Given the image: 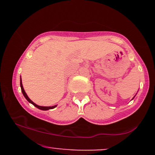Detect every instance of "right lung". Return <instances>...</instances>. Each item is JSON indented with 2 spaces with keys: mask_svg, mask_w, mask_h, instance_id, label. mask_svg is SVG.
<instances>
[{
  "mask_svg": "<svg viewBox=\"0 0 155 155\" xmlns=\"http://www.w3.org/2000/svg\"><path fill=\"white\" fill-rule=\"evenodd\" d=\"M20 87H21V90H22V92L23 95L25 96V98L27 99V101H28L29 103H31V104H33V106H35V107H36V108H39V109H41V110H44V111H46V110L52 109V108H55V107H56V106H38V105L35 104V103H33V101H32L31 100V99H30L29 97H28V96L27 95L26 92H25L24 88H23L22 84V79H20Z\"/></svg>",
  "mask_w": 155,
  "mask_h": 155,
  "instance_id": "right-lung-1",
  "label": "right lung"
}]
</instances>
